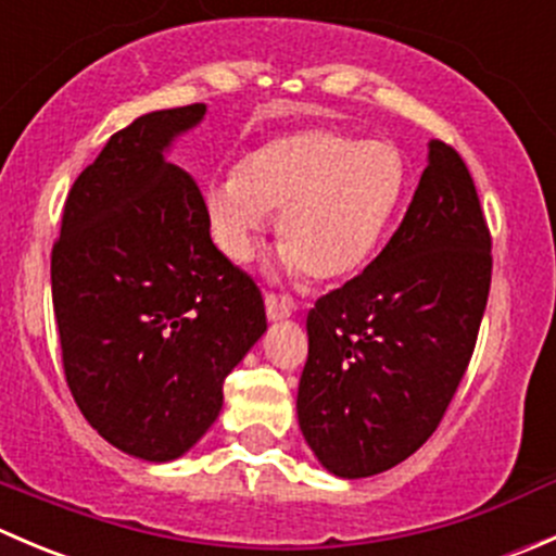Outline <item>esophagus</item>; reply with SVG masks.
<instances>
[{"instance_id": "esophagus-1", "label": "esophagus", "mask_w": 556, "mask_h": 556, "mask_svg": "<svg viewBox=\"0 0 556 556\" xmlns=\"http://www.w3.org/2000/svg\"><path fill=\"white\" fill-rule=\"evenodd\" d=\"M266 314H268V319H271V323H277V319H285V317H290V314H293V304H290V301H285V299H277L274 293H268L266 295Z\"/></svg>"}]
</instances>
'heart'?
Listing matches in <instances>:
<instances>
[{
    "label": "heart",
    "mask_w": 556,
    "mask_h": 556,
    "mask_svg": "<svg viewBox=\"0 0 556 556\" xmlns=\"http://www.w3.org/2000/svg\"><path fill=\"white\" fill-rule=\"evenodd\" d=\"M406 188L401 153L384 139L314 126L268 139L231 177L206 188L212 237L231 261H247L279 212L282 263L312 282L355 274L382 242Z\"/></svg>",
    "instance_id": "obj_1"
}]
</instances>
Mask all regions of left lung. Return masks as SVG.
Segmentation results:
<instances>
[{
  "mask_svg": "<svg viewBox=\"0 0 556 556\" xmlns=\"http://www.w3.org/2000/svg\"><path fill=\"white\" fill-rule=\"evenodd\" d=\"M492 237L459 153L433 139L384 250L306 317L299 425L323 468L366 479L433 435L473 355Z\"/></svg>",
  "mask_w": 556,
  "mask_h": 556,
  "instance_id": "obj_1",
  "label": "left lung"
}]
</instances>
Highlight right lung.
Listing matches in <instances>:
<instances>
[{"label": "right lung", "instance_id": "1", "mask_svg": "<svg viewBox=\"0 0 556 556\" xmlns=\"http://www.w3.org/2000/svg\"><path fill=\"white\" fill-rule=\"evenodd\" d=\"M204 104L112 134L72 185L50 255L72 397L91 428L150 463L212 428L223 382L266 333L257 285L210 237L199 185L164 153Z\"/></svg>", "mask_w": 556, "mask_h": 556}]
</instances>
